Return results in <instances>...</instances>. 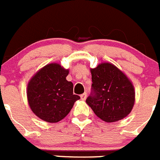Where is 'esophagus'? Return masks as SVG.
<instances>
[{
    "mask_svg": "<svg viewBox=\"0 0 160 160\" xmlns=\"http://www.w3.org/2000/svg\"><path fill=\"white\" fill-rule=\"evenodd\" d=\"M80 98H81V100H86V98H87V93L84 92V93H83L82 95H80Z\"/></svg>",
    "mask_w": 160,
    "mask_h": 160,
    "instance_id": "1",
    "label": "esophagus"
}]
</instances>
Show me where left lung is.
<instances>
[{
  "mask_svg": "<svg viewBox=\"0 0 160 160\" xmlns=\"http://www.w3.org/2000/svg\"><path fill=\"white\" fill-rule=\"evenodd\" d=\"M92 91L86 102L105 122H116L129 114L135 103V91L128 78L110 63L91 69Z\"/></svg>",
  "mask_w": 160,
  "mask_h": 160,
  "instance_id": "8db88e82",
  "label": "left lung"
}]
</instances>
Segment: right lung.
<instances>
[{
  "label": "right lung",
  "mask_w": 160,
  "mask_h": 160,
  "mask_svg": "<svg viewBox=\"0 0 160 160\" xmlns=\"http://www.w3.org/2000/svg\"><path fill=\"white\" fill-rule=\"evenodd\" d=\"M68 70L49 64L36 73L28 84L27 97L34 114L48 123H57L67 116L80 97L73 94V83L68 81Z\"/></svg>",
  "instance_id": "1"
}]
</instances>
